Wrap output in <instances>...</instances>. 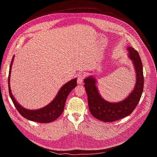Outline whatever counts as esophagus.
<instances>
[{"label": "esophagus", "instance_id": "esophagus-1", "mask_svg": "<svg viewBox=\"0 0 157 157\" xmlns=\"http://www.w3.org/2000/svg\"><path fill=\"white\" fill-rule=\"evenodd\" d=\"M84 75L82 73L79 74L78 75V79H77V82L79 84H81L82 83V81H83V79H84Z\"/></svg>", "mask_w": 157, "mask_h": 157}]
</instances>
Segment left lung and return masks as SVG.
Returning <instances> with one entry per match:
<instances>
[{"mask_svg":"<svg viewBox=\"0 0 157 157\" xmlns=\"http://www.w3.org/2000/svg\"><path fill=\"white\" fill-rule=\"evenodd\" d=\"M127 49L136 71V81L133 90L124 100L117 102L105 101L99 93L94 76H89L84 79L90 113L96 119L104 122H114L129 116L136 109L142 94L144 79L141 59L137 50L131 47Z\"/></svg>","mask_w":157,"mask_h":157,"instance_id":"1","label":"left lung"}]
</instances>
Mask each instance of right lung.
Wrapping results in <instances>:
<instances>
[{"label": "right lung", "mask_w": 157, "mask_h": 157, "mask_svg": "<svg viewBox=\"0 0 157 157\" xmlns=\"http://www.w3.org/2000/svg\"><path fill=\"white\" fill-rule=\"evenodd\" d=\"M13 59L14 56L12 58L10 66L9 74L8 78V85L10 98L15 107L18 111V113L24 117L31 121L37 122L40 123H50L55 121L63 113L66 100L67 98H68V96L73 89L77 86V78L71 79L68 82H66L65 84H64L60 88L56 97L49 104L39 109H27L24 107H22L20 104H18V102L13 97L11 91L10 79Z\"/></svg>", "instance_id": "obj_1"}]
</instances>
